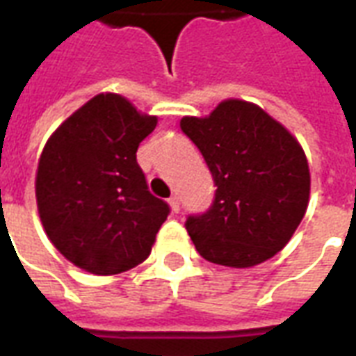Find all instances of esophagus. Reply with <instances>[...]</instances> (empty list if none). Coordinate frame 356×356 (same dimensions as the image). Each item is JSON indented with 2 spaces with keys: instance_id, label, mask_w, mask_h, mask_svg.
<instances>
[{
  "instance_id": "esophagus-1",
  "label": "esophagus",
  "mask_w": 356,
  "mask_h": 356,
  "mask_svg": "<svg viewBox=\"0 0 356 356\" xmlns=\"http://www.w3.org/2000/svg\"><path fill=\"white\" fill-rule=\"evenodd\" d=\"M168 202H170V207H172L173 213H179V209H181L179 197L177 196H172V197H170V200H168Z\"/></svg>"
}]
</instances>
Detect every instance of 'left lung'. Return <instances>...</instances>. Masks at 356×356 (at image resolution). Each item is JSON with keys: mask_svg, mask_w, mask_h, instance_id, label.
<instances>
[{"mask_svg": "<svg viewBox=\"0 0 356 356\" xmlns=\"http://www.w3.org/2000/svg\"><path fill=\"white\" fill-rule=\"evenodd\" d=\"M213 173L214 200L190 214L186 232L200 256L226 267H254L280 252L310 197L305 151L256 104L224 100L209 118H183Z\"/></svg>", "mask_w": 356, "mask_h": 356, "instance_id": "8db88e82", "label": "left lung"}]
</instances>
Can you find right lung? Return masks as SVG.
Masks as SVG:
<instances>
[{
	"label": "right lung",
	"mask_w": 356,
	"mask_h": 356,
	"mask_svg": "<svg viewBox=\"0 0 356 356\" xmlns=\"http://www.w3.org/2000/svg\"><path fill=\"white\" fill-rule=\"evenodd\" d=\"M154 127V115L100 93L46 142L35 179L40 222L76 267L119 275L151 254L170 205L149 192L136 151Z\"/></svg>",
	"instance_id": "add662e5"
}]
</instances>
